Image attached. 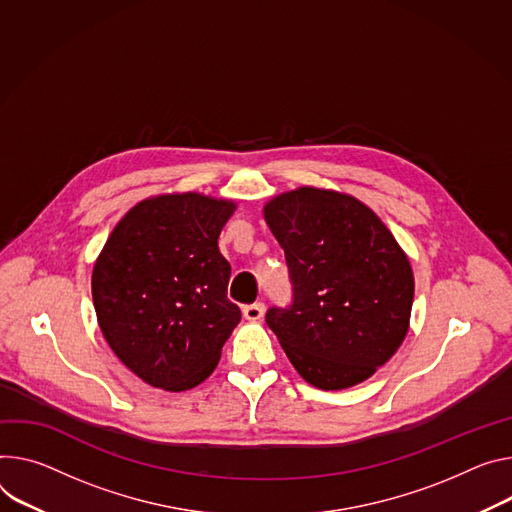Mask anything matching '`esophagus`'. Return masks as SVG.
Wrapping results in <instances>:
<instances>
[{"mask_svg": "<svg viewBox=\"0 0 512 512\" xmlns=\"http://www.w3.org/2000/svg\"><path fill=\"white\" fill-rule=\"evenodd\" d=\"M263 310H265V306H263L261 302H255V304L245 306V308H243V314H245L247 320H261Z\"/></svg>", "mask_w": 512, "mask_h": 512, "instance_id": "1", "label": "esophagus"}]
</instances>
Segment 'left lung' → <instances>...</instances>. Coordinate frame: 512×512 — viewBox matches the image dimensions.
I'll return each instance as SVG.
<instances>
[{"instance_id": "1", "label": "left lung", "mask_w": 512, "mask_h": 512, "mask_svg": "<svg viewBox=\"0 0 512 512\" xmlns=\"http://www.w3.org/2000/svg\"><path fill=\"white\" fill-rule=\"evenodd\" d=\"M265 220L292 284V302L271 306L267 327L308 384L367 380L404 341L412 308V269L392 232L359 200L316 188L273 198Z\"/></svg>"}]
</instances>
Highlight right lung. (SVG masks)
I'll list each match as a JSON object with an SVG mask.
<instances>
[{"instance_id":"right-lung-1","label":"right lung","mask_w":512,"mask_h":512,"mask_svg":"<svg viewBox=\"0 0 512 512\" xmlns=\"http://www.w3.org/2000/svg\"><path fill=\"white\" fill-rule=\"evenodd\" d=\"M235 204L202 194L136 204L112 230L91 275L104 339L143 382L169 392L204 382L241 320L218 251Z\"/></svg>"}]
</instances>
